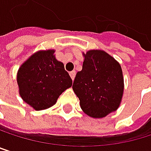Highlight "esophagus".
<instances>
[{"mask_svg":"<svg viewBox=\"0 0 151 151\" xmlns=\"http://www.w3.org/2000/svg\"><path fill=\"white\" fill-rule=\"evenodd\" d=\"M75 75H76V72H75V71H70V78H71L72 81H73L74 78H75Z\"/></svg>","mask_w":151,"mask_h":151,"instance_id":"esophagus-1","label":"esophagus"}]
</instances>
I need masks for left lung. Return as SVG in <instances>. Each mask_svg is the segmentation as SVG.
Listing matches in <instances>:
<instances>
[{"mask_svg": "<svg viewBox=\"0 0 151 151\" xmlns=\"http://www.w3.org/2000/svg\"><path fill=\"white\" fill-rule=\"evenodd\" d=\"M82 70L72 89L85 114L101 119L116 111L122 100L124 79L119 63L106 51L90 50L83 53Z\"/></svg>", "mask_w": 151, "mask_h": 151, "instance_id": "1", "label": "left lung"}]
</instances>
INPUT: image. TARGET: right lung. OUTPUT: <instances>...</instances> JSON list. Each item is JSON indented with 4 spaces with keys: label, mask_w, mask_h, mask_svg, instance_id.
<instances>
[{
    "label": "right lung",
    "mask_w": 151,
    "mask_h": 151,
    "mask_svg": "<svg viewBox=\"0 0 151 151\" xmlns=\"http://www.w3.org/2000/svg\"><path fill=\"white\" fill-rule=\"evenodd\" d=\"M54 52V50L36 51L17 72L19 94L35 111L53 106L60 95L72 85L69 73Z\"/></svg>",
    "instance_id": "right-lung-1"
}]
</instances>
